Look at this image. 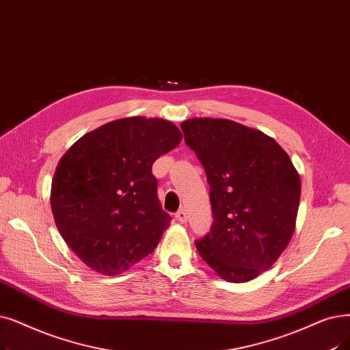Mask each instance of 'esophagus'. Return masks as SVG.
Instances as JSON below:
<instances>
[{
	"instance_id": "1",
	"label": "esophagus",
	"mask_w": 350,
	"mask_h": 350,
	"mask_svg": "<svg viewBox=\"0 0 350 350\" xmlns=\"http://www.w3.org/2000/svg\"><path fill=\"white\" fill-rule=\"evenodd\" d=\"M174 217L180 221V223H186L187 221V215H186V210L185 208H180L176 215H174Z\"/></svg>"
}]
</instances>
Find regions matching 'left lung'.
Instances as JSON below:
<instances>
[{"label":"left lung","mask_w":350,"mask_h":350,"mask_svg":"<svg viewBox=\"0 0 350 350\" xmlns=\"http://www.w3.org/2000/svg\"><path fill=\"white\" fill-rule=\"evenodd\" d=\"M180 127L204 167L215 219L196 247L221 279L249 282L279 259L293 236L299 173L259 130L226 118H190Z\"/></svg>","instance_id":"left-lung-1"}]
</instances>
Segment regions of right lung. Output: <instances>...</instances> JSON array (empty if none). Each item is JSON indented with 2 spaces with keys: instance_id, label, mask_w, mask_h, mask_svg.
Wrapping results in <instances>:
<instances>
[{
  "instance_id": "obj_1",
  "label": "right lung",
  "mask_w": 350,
  "mask_h": 350,
  "mask_svg": "<svg viewBox=\"0 0 350 350\" xmlns=\"http://www.w3.org/2000/svg\"><path fill=\"white\" fill-rule=\"evenodd\" d=\"M181 142L163 118L114 120L71 146L51 185L57 229L90 269L116 276L153 252L172 217L151 165Z\"/></svg>"
}]
</instances>
